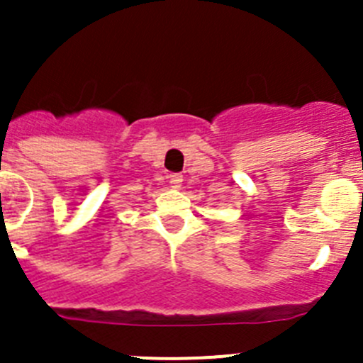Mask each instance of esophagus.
Wrapping results in <instances>:
<instances>
[{
	"label": "esophagus",
	"mask_w": 363,
	"mask_h": 363,
	"mask_svg": "<svg viewBox=\"0 0 363 363\" xmlns=\"http://www.w3.org/2000/svg\"><path fill=\"white\" fill-rule=\"evenodd\" d=\"M182 182H184V176H182V174H171V176H169V184H171L172 189L182 187Z\"/></svg>",
	"instance_id": "esophagus-1"
}]
</instances>
